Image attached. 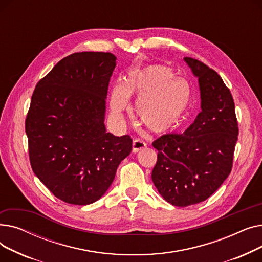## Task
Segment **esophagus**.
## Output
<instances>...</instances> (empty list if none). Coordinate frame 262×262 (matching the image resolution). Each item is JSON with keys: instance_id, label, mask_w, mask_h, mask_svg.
<instances>
[{"instance_id": "1", "label": "esophagus", "mask_w": 262, "mask_h": 262, "mask_svg": "<svg viewBox=\"0 0 262 262\" xmlns=\"http://www.w3.org/2000/svg\"><path fill=\"white\" fill-rule=\"evenodd\" d=\"M146 146V143L143 142L142 140L139 139H135L133 141V153H138L140 149L144 148Z\"/></svg>"}]
</instances>
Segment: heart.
Here are the masks:
<instances>
[{"mask_svg":"<svg viewBox=\"0 0 262 262\" xmlns=\"http://www.w3.org/2000/svg\"><path fill=\"white\" fill-rule=\"evenodd\" d=\"M138 100L136 116L153 134L166 135L180 128L187 116L191 90L188 82L176 78L172 68L150 63L129 72L124 85H117L110 98L116 117L128 108L129 98Z\"/></svg>","mask_w":262,"mask_h":262,"instance_id":"obj_1","label":"heart"}]
</instances>
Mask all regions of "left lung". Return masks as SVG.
<instances>
[{"label": "left lung", "instance_id": "8db88e82", "mask_svg": "<svg viewBox=\"0 0 262 262\" xmlns=\"http://www.w3.org/2000/svg\"><path fill=\"white\" fill-rule=\"evenodd\" d=\"M184 60L199 78L202 112L184 134H168L153 142L158 150L153 183L178 207L207 200L224 183L239 133L235 103L221 76L198 59Z\"/></svg>", "mask_w": 262, "mask_h": 262}]
</instances>
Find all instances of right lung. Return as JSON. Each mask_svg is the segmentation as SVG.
<instances>
[{
	"mask_svg": "<svg viewBox=\"0 0 262 262\" xmlns=\"http://www.w3.org/2000/svg\"><path fill=\"white\" fill-rule=\"evenodd\" d=\"M116 60L104 52L69 55L39 80L32 95L25 120L31 166L68 204L100 200L132 152L130 137L107 133L104 124Z\"/></svg>",
	"mask_w": 262,
	"mask_h": 262,
	"instance_id": "right-lung-1",
	"label": "right lung"
}]
</instances>
